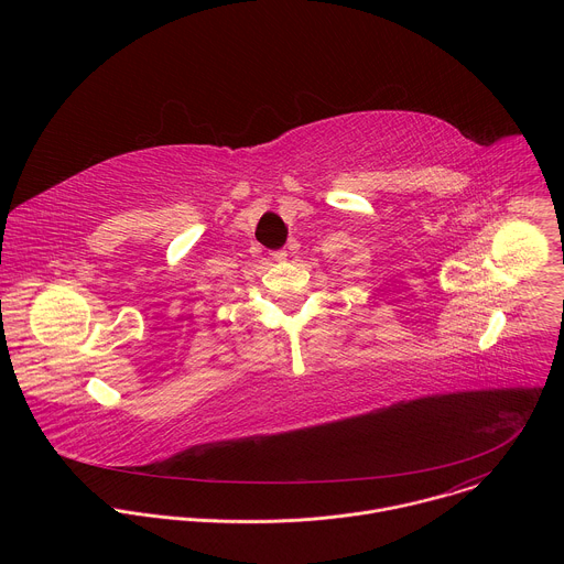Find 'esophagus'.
I'll list each match as a JSON object with an SVG mask.
<instances>
[{"instance_id":"34e87169","label":"esophagus","mask_w":564,"mask_h":564,"mask_svg":"<svg viewBox=\"0 0 564 564\" xmlns=\"http://www.w3.org/2000/svg\"><path fill=\"white\" fill-rule=\"evenodd\" d=\"M272 259H274V261H279V263H283V261H288V252H285V250L272 252Z\"/></svg>"}]
</instances>
